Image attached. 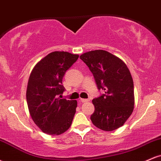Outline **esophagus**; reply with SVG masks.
Masks as SVG:
<instances>
[{
  "label": "esophagus",
  "instance_id": "34e87169",
  "mask_svg": "<svg viewBox=\"0 0 161 161\" xmlns=\"http://www.w3.org/2000/svg\"><path fill=\"white\" fill-rule=\"evenodd\" d=\"M88 101H89V100L88 99H80V102L82 103H86V102H88Z\"/></svg>",
  "mask_w": 161,
  "mask_h": 161
}]
</instances>
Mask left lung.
Returning <instances> with one entry per match:
<instances>
[{"label":"left lung","instance_id":"8db88e82","mask_svg":"<svg viewBox=\"0 0 161 161\" xmlns=\"http://www.w3.org/2000/svg\"><path fill=\"white\" fill-rule=\"evenodd\" d=\"M80 59L93 74L98 90L104 91L92 100V123L104 131L119 128L134 109L133 80L128 67L119 57L103 50L88 51Z\"/></svg>","mask_w":161,"mask_h":161}]
</instances>
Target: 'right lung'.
<instances>
[{"instance_id": "right-lung-1", "label": "right lung", "mask_w": 161, "mask_h": 161, "mask_svg": "<svg viewBox=\"0 0 161 161\" xmlns=\"http://www.w3.org/2000/svg\"><path fill=\"white\" fill-rule=\"evenodd\" d=\"M78 58L77 54L54 51L41 60L31 73L26 90L28 108L34 123L45 133L60 135L72 124L77 101L58 96L65 91L64 74Z\"/></svg>"}]
</instances>
